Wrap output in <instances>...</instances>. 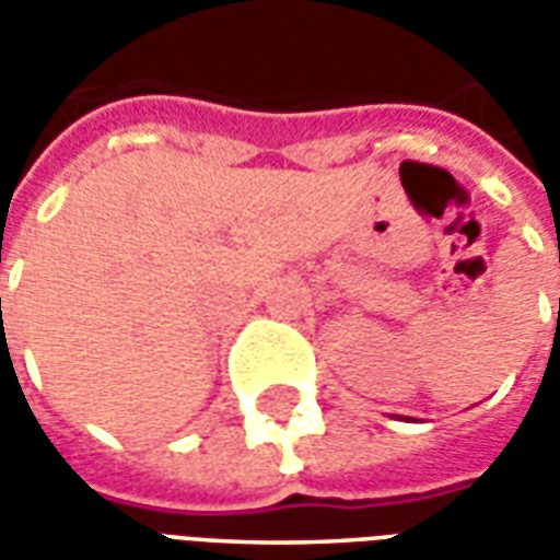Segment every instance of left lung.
Returning <instances> with one entry per match:
<instances>
[{"mask_svg": "<svg viewBox=\"0 0 560 560\" xmlns=\"http://www.w3.org/2000/svg\"><path fill=\"white\" fill-rule=\"evenodd\" d=\"M558 260H560V252H558ZM558 317H560V303H558Z\"/></svg>", "mask_w": 560, "mask_h": 560, "instance_id": "obj_1", "label": "left lung"}]
</instances>
